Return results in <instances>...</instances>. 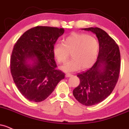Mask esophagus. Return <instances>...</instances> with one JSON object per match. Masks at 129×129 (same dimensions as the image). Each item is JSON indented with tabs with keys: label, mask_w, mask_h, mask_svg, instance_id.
<instances>
[{
	"label": "esophagus",
	"mask_w": 129,
	"mask_h": 129,
	"mask_svg": "<svg viewBox=\"0 0 129 129\" xmlns=\"http://www.w3.org/2000/svg\"><path fill=\"white\" fill-rule=\"evenodd\" d=\"M72 75L71 74H66V77H72Z\"/></svg>",
	"instance_id": "esophagus-1"
}]
</instances>
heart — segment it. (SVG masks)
<instances>
[{
    "mask_svg": "<svg viewBox=\"0 0 129 129\" xmlns=\"http://www.w3.org/2000/svg\"><path fill=\"white\" fill-rule=\"evenodd\" d=\"M99 44L93 36L83 33H74L63 40V44L56 43L53 47V54L59 63H64L71 52L72 57L61 69L66 72H74L79 69L89 68L95 62Z\"/></svg>",
    "mask_w": 129,
    "mask_h": 129,
    "instance_id": "b5f03b06",
    "label": "heart"
}]
</instances>
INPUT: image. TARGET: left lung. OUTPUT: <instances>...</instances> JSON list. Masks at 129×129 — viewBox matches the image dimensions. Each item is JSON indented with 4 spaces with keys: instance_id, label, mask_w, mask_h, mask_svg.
<instances>
[{
    "instance_id": "8db88e82",
    "label": "left lung",
    "mask_w": 129,
    "mask_h": 129,
    "mask_svg": "<svg viewBox=\"0 0 129 129\" xmlns=\"http://www.w3.org/2000/svg\"><path fill=\"white\" fill-rule=\"evenodd\" d=\"M82 29L95 34L99 52L93 66L77 74L80 84L73 90V95L80 104L90 106L105 100L115 88L120 73V54L115 40L104 30L98 27Z\"/></svg>"
}]
</instances>
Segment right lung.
I'll return each mask as SVG.
<instances>
[{
	"instance_id": "1",
	"label": "right lung",
	"mask_w": 129,
	"mask_h": 129,
	"mask_svg": "<svg viewBox=\"0 0 129 129\" xmlns=\"http://www.w3.org/2000/svg\"><path fill=\"white\" fill-rule=\"evenodd\" d=\"M63 32V28L37 26L24 32L14 45L10 72L18 90L28 101H44L64 79V73L56 69L52 51Z\"/></svg>"
}]
</instances>
